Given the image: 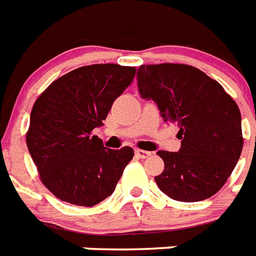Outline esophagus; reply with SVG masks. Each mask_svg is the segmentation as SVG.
<instances>
[{
    "label": "esophagus",
    "instance_id": "34e87169",
    "mask_svg": "<svg viewBox=\"0 0 256 256\" xmlns=\"http://www.w3.org/2000/svg\"><path fill=\"white\" fill-rule=\"evenodd\" d=\"M136 156L140 157V158H148V157L152 156V152H148V150H142V149H136L134 150Z\"/></svg>",
    "mask_w": 256,
    "mask_h": 256
}]
</instances>
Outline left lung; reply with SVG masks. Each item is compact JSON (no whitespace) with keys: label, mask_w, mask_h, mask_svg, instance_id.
Instances as JSON below:
<instances>
[{"label":"left lung","mask_w":256,"mask_h":256,"mask_svg":"<svg viewBox=\"0 0 256 256\" xmlns=\"http://www.w3.org/2000/svg\"><path fill=\"white\" fill-rule=\"evenodd\" d=\"M138 92L152 99L165 122H174L178 152L158 150L165 164L154 177L161 192L181 202L204 201L226 184L243 148L240 112L224 87L180 63L142 64Z\"/></svg>","instance_id":"8db88e82"}]
</instances>
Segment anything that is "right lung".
<instances>
[{"instance_id": "add662e5", "label": "right lung", "mask_w": 256, "mask_h": 256, "mask_svg": "<svg viewBox=\"0 0 256 256\" xmlns=\"http://www.w3.org/2000/svg\"><path fill=\"white\" fill-rule=\"evenodd\" d=\"M134 74V67L114 63L79 67L36 100L26 144L42 184L60 201L91 208L114 193L134 149L104 148L92 130Z\"/></svg>"}]
</instances>
